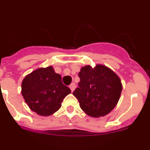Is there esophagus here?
<instances>
[{"label":"esophagus","instance_id":"obj_1","mask_svg":"<svg viewBox=\"0 0 150 150\" xmlns=\"http://www.w3.org/2000/svg\"><path fill=\"white\" fill-rule=\"evenodd\" d=\"M69 87H70V88H71V91H73L74 89H75L76 85H75V83H71V84L70 85V86H69Z\"/></svg>","mask_w":150,"mask_h":150}]
</instances>
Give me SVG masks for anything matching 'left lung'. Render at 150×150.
<instances>
[{"instance_id":"obj_1","label":"left lung","mask_w":150,"mask_h":150,"mask_svg":"<svg viewBox=\"0 0 150 150\" xmlns=\"http://www.w3.org/2000/svg\"><path fill=\"white\" fill-rule=\"evenodd\" d=\"M78 76L80 82L73 95L86 114L93 117L104 116L116 107L122 86L113 71L99 64L94 68L85 66Z\"/></svg>"}]
</instances>
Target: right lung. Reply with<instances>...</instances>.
Returning a JSON list of instances; mask_svg holds the SVG:
<instances>
[{
    "mask_svg": "<svg viewBox=\"0 0 150 150\" xmlns=\"http://www.w3.org/2000/svg\"><path fill=\"white\" fill-rule=\"evenodd\" d=\"M71 92L52 67L33 71L22 83L24 99L30 109L40 116H50L59 110L63 99Z\"/></svg>",
    "mask_w": 150,
    "mask_h": 150,
    "instance_id": "right-lung-1",
    "label": "right lung"
}]
</instances>
